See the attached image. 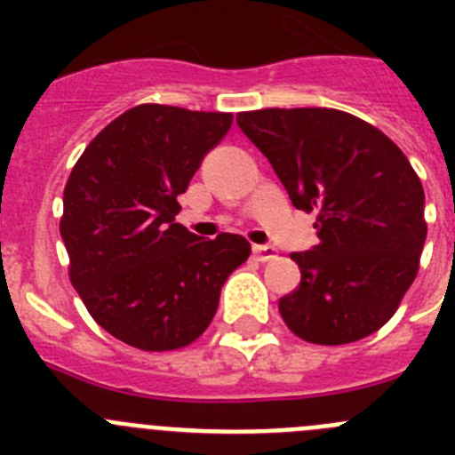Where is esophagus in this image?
Wrapping results in <instances>:
<instances>
[{
    "mask_svg": "<svg viewBox=\"0 0 455 455\" xmlns=\"http://www.w3.org/2000/svg\"><path fill=\"white\" fill-rule=\"evenodd\" d=\"M252 252H255V257L259 259V262H268V259H273V257H275V248L268 246V243H262V246H252Z\"/></svg>",
    "mask_w": 455,
    "mask_h": 455,
    "instance_id": "1",
    "label": "esophagus"
}]
</instances>
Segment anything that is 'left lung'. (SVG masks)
<instances>
[{"mask_svg": "<svg viewBox=\"0 0 455 455\" xmlns=\"http://www.w3.org/2000/svg\"><path fill=\"white\" fill-rule=\"evenodd\" d=\"M287 188L316 212V243L291 252L300 284L280 299L289 331L351 344L383 328L419 268L424 187L408 156L373 124L337 108H262L236 116Z\"/></svg>", "mask_w": 455, "mask_h": 455, "instance_id": "1", "label": "left lung"}]
</instances>
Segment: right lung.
<instances>
[{
  "mask_svg": "<svg viewBox=\"0 0 455 455\" xmlns=\"http://www.w3.org/2000/svg\"><path fill=\"white\" fill-rule=\"evenodd\" d=\"M232 114L139 104L108 123L72 168L61 239L70 280L91 316L140 351L198 339L220 289L251 255L239 235L207 241L175 223L178 196Z\"/></svg>",
  "mask_w": 455,
  "mask_h": 455,
  "instance_id": "add662e5",
  "label": "right lung"
}]
</instances>
